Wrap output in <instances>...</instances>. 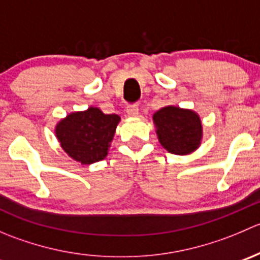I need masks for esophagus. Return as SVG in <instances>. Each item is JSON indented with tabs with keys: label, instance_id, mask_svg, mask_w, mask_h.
<instances>
[{
	"label": "esophagus",
	"instance_id": "1",
	"mask_svg": "<svg viewBox=\"0 0 260 260\" xmlns=\"http://www.w3.org/2000/svg\"><path fill=\"white\" fill-rule=\"evenodd\" d=\"M125 112H127V114L129 115V117H137V115H138V106H137V104H129V106H127V109H125Z\"/></svg>",
	"mask_w": 260,
	"mask_h": 260
}]
</instances>
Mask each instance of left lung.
<instances>
[{"instance_id":"left-lung-1","label":"left lung","mask_w":260,"mask_h":260,"mask_svg":"<svg viewBox=\"0 0 260 260\" xmlns=\"http://www.w3.org/2000/svg\"><path fill=\"white\" fill-rule=\"evenodd\" d=\"M153 122L159 143L170 153L188 154L200 146L203 125L195 112L169 106L153 114Z\"/></svg>"}]
</instances>
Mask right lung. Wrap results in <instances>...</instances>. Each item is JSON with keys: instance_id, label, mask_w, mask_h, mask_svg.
I'll return each instance as SVG.
<instances>
[{"instance_id": "obj_1", "label": "right lung", "mask_w": 260, "mask_h": 260, "mask_svg": "<svg viewBox=\"0 0 260 260\" xmlns=\"http://www.w3.org/2000/svg\"><path fill=\"white\" fill-rule=\"evenodd\" d=\"M117 114H104L90 107L75 112L60 120L55 133L62 149L81 165H90L104 159L119 123Z\"/></svg>"}]
</instances>
